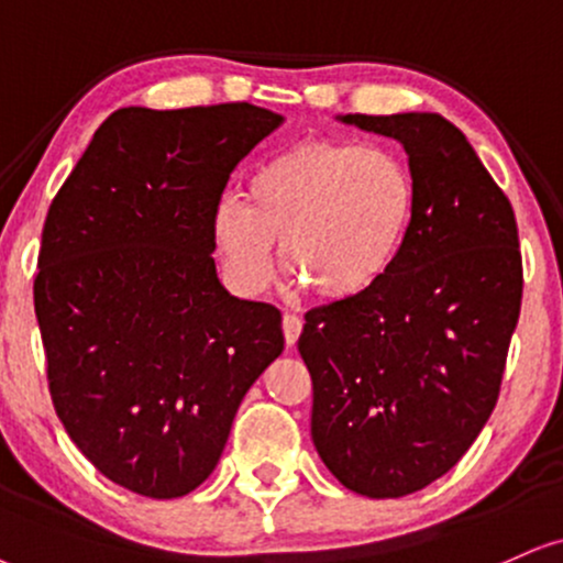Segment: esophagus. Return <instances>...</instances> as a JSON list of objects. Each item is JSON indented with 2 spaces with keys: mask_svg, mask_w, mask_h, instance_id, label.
Here are the masks:
<instances>
[{
  "mask_svg": "<svg viewBox=\"0 0 563 563\" xmlns=\"http://www.w3.org/2000/svg\"><path fill=\"white\" fill-rule=\"evenodd\" d=\"M282 329H284V342H287V346H295L302 331V318L295 313H284Z\"/></svg>",
  "mask_w": 563,
  "mask_h": 563,
  "instance_id": "34e87169",
  "label": "esophagus"
}]
</instances>
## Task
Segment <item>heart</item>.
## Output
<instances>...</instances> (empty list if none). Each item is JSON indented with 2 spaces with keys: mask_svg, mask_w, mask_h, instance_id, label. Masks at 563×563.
<instances>
[{
  "mask_svg": "<svg viewBox=\"0 0 563 563\" xmlns=\"http://www.w3.org/2000/svg\"><path fill=\"white\" fill-rule=\"evenodd\" d=\"M418 183L394 151L308 141L255 169L247 200L224 196L211 229L229 279L258 295L274 279V240L289 274L321 300H350L384 279L407 245Z\"/></svg>",
  "mask_w": 563,
  "mask_h": 563,
  "instance_id": "obj_1",
  "label": "heart"
}]
</instances>
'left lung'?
<instances>
[{"label":"left lung","instance_id":"left-lung-1","mask_svg":"<svg viewBox=\"0 0 563 563\" xmlns=\"http://www.w3.org/2000/svg\"><path fill=\"white\" fill-rule=\"evenodd\" d=\"M339 122L405 145L418 211L376 287L305 313L310 433L344 488L399 498L446 475L494 412L522 305L517 219L441 114Z\"/></svg>","mask_w":563,"mask_h":563}]
</instances>
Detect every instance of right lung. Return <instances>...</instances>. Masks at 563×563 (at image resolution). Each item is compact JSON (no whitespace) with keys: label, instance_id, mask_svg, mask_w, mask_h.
Segmentation results:
<instances>
[{"label":"right lung","instance_id":"obj_1","mask_svg":"<svg viewBox=\"0 0 563 563\" xmlns=\"http://www.w3.org/2000/svg\"><path fill=\"white\" fill-rule=\"evenodd\" d=\"M284 122L253 103L117 109L48 206L33 305L62 426L109 481L179 498L217 467L282 313L211 253L229 175Z\"/></svg>","mask_w":563,"mask_h":563}]
</instances>
